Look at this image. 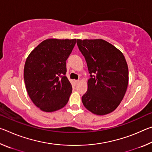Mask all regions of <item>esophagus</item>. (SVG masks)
Here are the masks:
<instances>
[{"label":"esophagus","instance_id":"esophagus-1","mask_svg":"<svg viewBox=\"0 0 152 152\" xmlns=\"http://www.w3.org/2000/svg\"><path fill=\"white\" fill-rule=\"evenodd\" d=\"M74 82H75L76 84H78V82H80V80H74Z\"/></svg>","mask_w":152,"mask_h":152}]
</instances>
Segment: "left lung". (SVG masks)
Wrapping results in <instances>:
<instances>
[{
	"mask_svg": "<svg viewBox=\"0 0 152 152\" xmlns=\"http://www.w3.org/2000/svg\"><path fill=\"white\" fill-rule=\"evenodd\" d=\"M76 42L91 74L82 103L94 114H109L119 106L127 88L129 71L124 56L101 39H77Z\"/></svg>",
	"mask_w": 152,
	"mask_h": 152,
	"instance_id": "obj_1",
	"label": "left lung"
}]
</instances>
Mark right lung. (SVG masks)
I'll return each mask as SVG.
<instances>
[{
    "label": "right lung",
    "mask_w": 152,
    "mask_h": 152,
    "mask_svg": "<svg viewBox=\"0 0 152 152\" xmlns=\"http://www.w3.org/2000/svg\"><path fill=\"white\" fill-rule=\"evenodd\" d=\"M76 39H48L28 56L24 67L27 93L36 107L45 112L63 108L72 91L66 76V60Z\"/></svg>",
    "instance_id": "1"
}]
</instances>
